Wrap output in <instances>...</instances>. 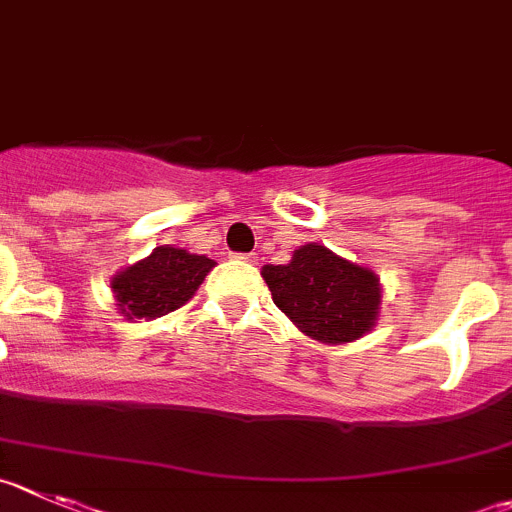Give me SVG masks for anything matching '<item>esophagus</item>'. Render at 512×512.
<instances>
[{
    "label": "esophagus",
    "mask_w": 512,
    "mask_h": 512,
    "mask_svg": "<svg viewBox=\"0 0 512 512\" xmlns=\"http://www.w3.org/2000/svg\"><path fill=\"white\" fill-rule=\"evenodd\" d=\"M234 257H237V260H242V262H257V257L252 255V252H250V255H234Z\"/></svg>",
    "instance_id": "esophagus-1"
}]
</instances>
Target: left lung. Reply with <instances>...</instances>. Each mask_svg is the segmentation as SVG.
<instances>
[{"label":"left lung","instance_id":"obj_1","mask_svg":"<svg viewBox=\"0 0 512 512\" xmlns=\"http://www.w3.org/2000/svg\"><path fill=\"white\" fill-rule=\"evenodd\" d=\"M262 278L293 326L318 343H353L379 321V275L318 242L300 245L288 265H265Z\"/></svg>","mask_w":512,"mask_h":512}]
</instances>
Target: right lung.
I'll list each match as a JSON object with an SVG mask.
<instances>
[{
    "mask_svg": "<svg viewBox=\"0 0 512 512\" xmlns=\"http://www.w3.org/2000/svg\"><path fill=\"white\" fill-rule=\"evenodd\" d=\"M207 255H194L184 247L161 245L111 278L118 313L126 321H154L194 298L212 267Z\"/></svg>",
    "mask_w": 512,
    "mask_h": 512,
    "instance_id": "1",
    "label": "right lung"
}]
</instances>
